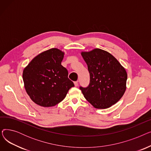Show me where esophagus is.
Masks as SVG:
<instances>
[{
  "instance_id": "1",
  "label": "esophagus",
  "mask_w": 151,
  "mask_h": 151,
  "mask_svg": "<svg viewBox=\"0 0 151 151\" xmlns=\"http://www.w3.org/2000/svg\"><path fill=\"white\" fill-rule=\"evenodd\" d=\"M74 84H75V86L76 87H77V86H78V81H75V82H74Z\"/></svg>"
}]
</instances>
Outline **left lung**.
Wrapping results in <instances>:
<instances>
[{"mask_svg":"<svg viewBox=\"0 0 151 151\" xmlns=\"http://www.w3.org/2000/svg\"><path fill=\"white\" fill-rule=\"evenodd\" d=\"M81 55L90 74L88 86L80 87L85 99L99 109L116 104L126 89L127 74L125 68L113 55L101 49L83 52Z\"/></svg>","mask_w":151,"mask_h":151,"instance_id":"1","label":"left lung"}]
</instances>
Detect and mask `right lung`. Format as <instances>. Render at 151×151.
I'll use <instances>...</instances> for the list:
<instances>
[{
	"label": "right lung",
	"mask_w": 151,
	"mask_h": 151,
	"mask_svg": "<svg viewBox=\"0 0 151 151\" xmlns=\"http://www.w3.org/2000/svg\"><path fill=\"white\" fill-rule=\"evenodd\" d=\"M63 54L57 48L47 50L37 55L24 69L26 91L36 104L43 107L55 106L75 86L68 78V70L61 65Z\"/></svg>",
	"instance_id": "1"
}]
</instances>
